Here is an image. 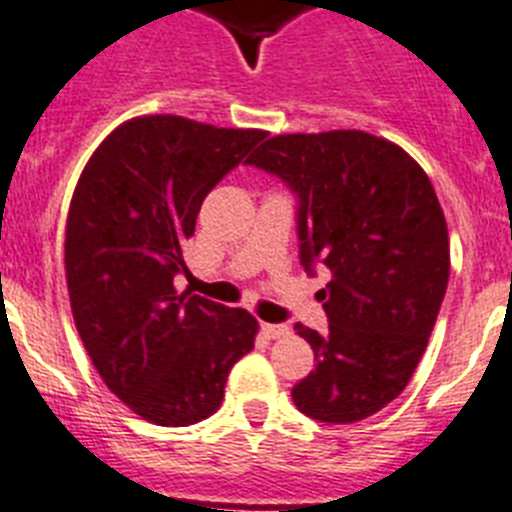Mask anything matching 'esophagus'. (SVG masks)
<instances>
[{
	"mask_svg": "<svg viewBox=\"0 0 512 512\" xmlns=\"http://www.w3.org/2000/svg\"><path fill=\"white\" fill-rule=\"evenodd\" d=\"M261 334L266 339H282V336L290 334V326H285V323H261Z\"/></svg>",
	"mask_w": 512,
	"mask_h": 512,
	"instance_id": "obj_1",
	"label": "esophagus"
}]
</instances>
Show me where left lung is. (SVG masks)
I'll return each mask as SVG.
<instances>
[{
  "label": "left lung",
  "mask_w": 512,
  "mask_h": 512,
  "mask_svg": "<svg viewBox=\"0 0 512 512\" xmlns=\"http://www.w3.org/2000/svg\"><path fill=\"white\" fill-rule=\"evenodd\" d=\"M298 199L300 264L331 282L318 298L329 331L295 326L316 370L292 401L318 422L349 425L406 388L438 321L451 274L443 209L401 147L365 131L282 134L246 160Z\"/></svg>",
  "instance_id": "obj_1"
}]
</instances>
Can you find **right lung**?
<instances>
[{
    "label": "right lung",
    "mask_w": 512,
    "mask_h": 512,
    "mask_svg": "<svg viewBox=\"0 0 512 512\" xmlns=\"http://www.w3.org/2000/svg\"><path fill=\"white\" fill-rule=\"evenodd\" d=\"M264 137L181 116L131 119L74 189L64 240L74 323L100 378L147 422L207 419L253 349L259 323L248 310L178 295L173 279L186 272L204 196Z\"/></svg>",
    "instance_id": "add662e5"
}]
</instances>
